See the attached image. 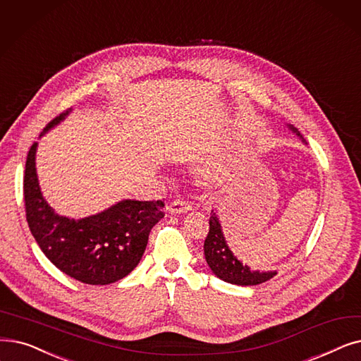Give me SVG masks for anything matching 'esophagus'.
<instances>
[{
	"instance_id": "esophagus-1",
	"label": "esophagus",
	"mask_w": 361,
	"mask_h": 361,
	"mask_svg": "<svg viewBox=\"0 0 361 361\" xmlns=\"http://www.w3.org/2000/svg\"><path fill=\"white\" fill-rule=\"evenodd\" d=\"M166 211L169 212V214H174V215H178V214H185V212H189V211H192V205L190 203H187V202H184V200H174V202H171L169 205L166 207Z\"/></svg>"
}]
</instances>
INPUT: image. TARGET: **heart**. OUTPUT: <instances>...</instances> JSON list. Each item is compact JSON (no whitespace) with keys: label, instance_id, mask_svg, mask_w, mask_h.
I'll list each match as a JSON object with an SVG mask.
<instances>
[{"label":"heart","instance_id":"1","mask_svg":"<svg viewBox=\"0 0 361 361\" xmlns=\"http://www.w3.org/2000/svg\"><path fill=\"white\" fill-rule=\"evenodd\" d=\"M205 180H207V181H209V180H212V178H211L209 176H205Z\"/></svg>","mask_w":361,"mask_h":361}]
</instances>
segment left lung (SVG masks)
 <instances>
[{
	"mask_svg": "<svg viewBox=\"0 0 361 361\" xmlns=\"http://www.w3.org/2000/svg\"><path fill=\"white\" fill-rule=\"evenodd\" d=\"M289 130L300 138H302L300 131L293 128L292 125H289ZM203 250H205V258L212 273L231 285L255 286L273 279L277 274V271L250 270L247 265H243L236 257H234L226 242L219 219L214 211H211L209 233L205 239V245H203Z\"/></svg>",
	"mask_w": 361,
	"mask_h": 361,
	"instance_id": "left-lung-1",
	"label": "left lung"
}]
</instances>
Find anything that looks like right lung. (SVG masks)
<instances>
[{
  "label": "right lung",
  "instance_id": "right-lung-1",
  "mask_svg": "<svg viewBox=\"0 0 361 361\" xmlns=\"http://www.w3.org/2000/svg\"><path fill=\"white\" fill-rule=\"evenodd\" d=\"M69 112L53 119L39 137ZM37 147L38 143L30 146L26 158L23 195L27 226L44 255L60 271L87 285H109L128 276L145 254L150 230L164 218V202L125 199L81 219L59 215L41 193Z\"/></svg>",
  "mask_w": 361,
  "mask_h": 361
}]
</instances>
